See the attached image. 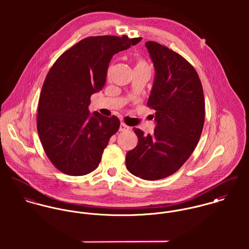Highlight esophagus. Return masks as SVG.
Here are the masks:
<instances>
[{
	"instance_id": "34e87169",
	"label": "esophagus",
	"mask_w": 249,
	"mask_h": 249,
	"mask_svg": "<svg viewBox=\"0 0 249 249\" xmlns=\"http://www.w3.org/2000/svg\"><path fill=\"white\" fill-rule=\"evenodd\" d=\"M130 127L127 126L124 123H121V125H120V131H126V130H129Z\"/></svg>"
}]
</instances>
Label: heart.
<instances>
[{
  "label": "heart",
  "instance_id": "1",
  "mask_svg": "<svg viewBox=\"0 0 249 249\" xmlns=\"http://www.w3.org/2000/svg\"><path fill=\"white\" fill-rule=\"evenodd\" d=\"M142 69L150 70L147 61L142 56L137 54L135 57V70H142Z\"/></svg>",
  "mask_w": 249,
  "mask_h": 249
}]
</instances>
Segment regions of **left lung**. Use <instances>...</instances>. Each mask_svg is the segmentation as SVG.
Here are the masks:
<instances>
[{
    "instance_id": "1",
    "label": "left lung",
    "mask_w": 249,
    "mask_h": 249,
    "mask_svg": "<svg viewBox=\"0 0 249 249\" xmlns=\"http://www.w3.org/2000/svg\"><path fill=\"white\" fill-rule=\"evenodd\" d=\"M155 68L147 107L155 110L153 134L138 137L126 153L129 173L144 180L168 178L189 159L199 141L205 120L202 84L195 68L182 55L154 41L145 43Z\"/></svg>"
}]
</instances>
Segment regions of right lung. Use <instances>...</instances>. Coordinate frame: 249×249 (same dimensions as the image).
Here are the masks:
<instances>
[{"label":"right lung","instance_id":"right-lung-1","mask_svg":"<svg viewBox=\"0 0 249 249\" xmlns=\"http://www.w3.org/2000/svg\"><path fill=\"white\" fill-rule=\"evenodd\" d=\"M141 40L127 36L86 37L50 69L39 97L36 125L45 153L61 173L79 177L98 168L120 120L98 112L91 115L90 98L105 86L112 56Z\"/></svg>","mask_w":249,"mask_h":249}]
</instances>
